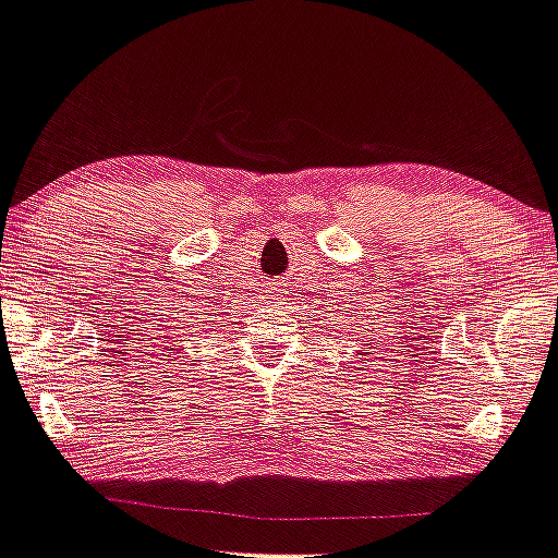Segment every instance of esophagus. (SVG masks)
<instances>
[{"label":"esophagus","mask_w":558,"mask_h":558,"mask_svg":"<svg viewBox=\"0 0 558 558\" xmlns=\"http://www.w3.org/2000/svg\"><path fill=\"white\" fill-rule=\"evenodd\" d=\"M269 299H271V304L274 302H281V299H284V284H274L269 289Z\"/></svg>","instance_id":"obj_1"}]
</instances>
